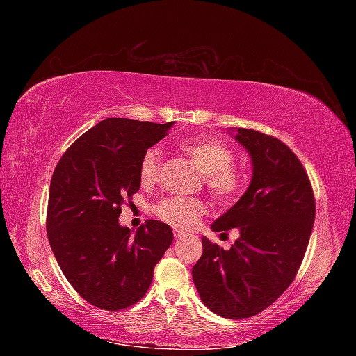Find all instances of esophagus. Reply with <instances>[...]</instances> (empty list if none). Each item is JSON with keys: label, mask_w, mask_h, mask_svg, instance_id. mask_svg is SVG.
<instances>
[{"label": "esophagus", "mask_w": 356, "mask_h": 356, "mask_svg": "<svg viewBox=\"0 0 356 356\" xmlns=\"http://www.w3.org/2000/svg\"><path fill=\"white\" fill-rule=\"evenodd\" d=\"M172 232H174V237H176V238H180V237H184L185 236V231H180V229H176V228H174L172 229Z\"/></svg>", "instance_id": "obj_1"}]
</instances>
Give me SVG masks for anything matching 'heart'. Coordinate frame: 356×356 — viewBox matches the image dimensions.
<instances>
[{
  "instance_id": "b5f03b06",
  "label": "heart",
  "mask_w": 356,
  "mask_h": 356,
  "mask_svg": "<svg viewBox=\"0 0 356 356\" xmlns=\"http://www.w3.org/2000/svg\"><path fill=\"white\" fill-rule=\"evenodd\" d=\"M184 153L203 172V182L218 203H229L243 190V174L232 163L234 154L225 143L211 138L194 136L180 142ZM161 172V153L148 148L139 161L142 184H154ZM207 211L205 202L191 197H165L153 207V213L174 228H191Z\"/></svg>"
}]
</instances>
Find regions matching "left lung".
<instances>
[{"label": "left lung", "instance_id": "8db88e82", "mask_svg": "<svg viewBox=\"0 0 356 356\" xmlns=\"http://www.w3.org/2000/svg\"><path fill=\"white\" fill-rule=\"evenodd\" d=\"M236 139L252 157V180L211 228L223 234L237 228L240 238L225 251L203 237L193 280L214 314L243 320L264 311L293 282L314 228L315 195L284 142L251 128H238Z\"/></svg>", "mask_w": 356, "mask_h": 356}]
</instances>
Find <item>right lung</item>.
Here are the masks:
<instances>
[{"label": "right lung", "instance_id": "right-lung-1", "mask_svg": "<svg viewBox=\"0 0 356 356\" xmlns=\"http://www.w3.org/2000/svg\"><path fill=\"white\" fill-rule=\"evenodd\" d=\"M171 125L104 119L67 148L53 171L45 220L51 251L74 291L104 311L138 303L172 243L163 222L147 220L134 236L118 222L140 188L142 154Z\"/></svg>", "mask_w": 356, "mask_h": 356}]
</instances>
